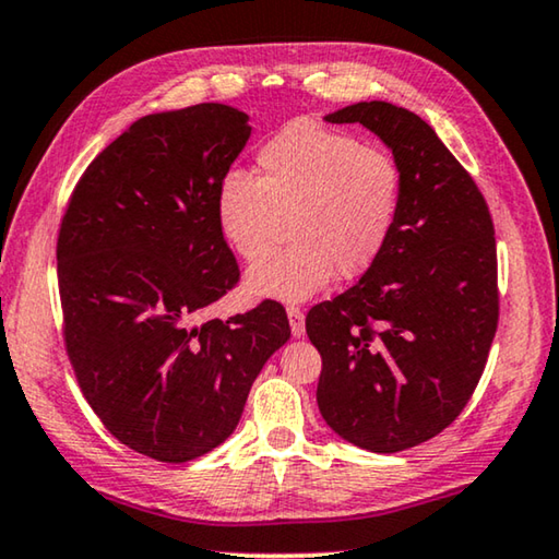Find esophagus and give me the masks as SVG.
Masks as SVG:
<instances>
[{
  "instance_id": "34e87169",
  "label": "esophagus",
  "mask_w": 559,
  "mask_h": 559,
  "mask_svg": "<svg viewBox=\"0 0 559 559\" xmlns=\"http://www.w3.org/2000/svg\"><path fill=\"white\" fill-rule=\"evenodd\" d=\"M288 323H290V333L296 337L306 333V316H302L300 308L288 306Z\"/></svg>"
}]
</instances>
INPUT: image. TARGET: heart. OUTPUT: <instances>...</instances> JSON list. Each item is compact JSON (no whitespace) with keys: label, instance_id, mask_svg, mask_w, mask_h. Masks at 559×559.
<instances>
[{"label":"heart","instance_id":"b5f03b06","mask_svg":"<svg viewBox=\"0 0 559 559\" xmlns=\"http://www.w3.org/2000/svg\"><path fill=\"white\" fill-rule=\"evenodd\" d=\"M402 169L384 150L310 118L278 128L257 150V177L231 169L214 192V222L243 261L271 243L286 216L288 246L246 273L251 296L306 300L335 278H359L390 243Z\"/></svg>","mask_w":559,"mask_h":559}]
</instances>
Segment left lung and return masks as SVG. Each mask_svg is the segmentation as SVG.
Here are the masks:
<instances>
[{
	"label": "left lung",
	"instance_id": "left-lung-1",
	"mask_svg": "<svg viewBox=\"0 0 559 559\" xmlns=\"http://www.w3.org/2000/svg\"><path fill=\"white\" fill-rule=\"evenodd\" d=\"M359 122L392 150L402 206L380 261L308 310L323 357L318 409L337 437L396 453L463 412L498 328V257L488 204L429 122L384 100L325 116Z\"/></svg>",
	"mask_w": 559,
	"mask_h": 559
}]
</instances>
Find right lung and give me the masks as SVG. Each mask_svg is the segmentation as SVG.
Instances as JSON below:
<instances>
[{"mask_svg":"<svg viewBox=\"0 0 559 559\" xmlns=\"http://www.w3.org/2000/svg\"><path fill=\"white\" fill-rule=\"evenodd\" d=\"M249 135V116L222 103L140 118L88 165L61 219L75 380L103 427L155 461H192L229 439L261 367L290 337L276 300L192 323L239 281L214 192Z\"/></svg>","mask_w":559,"mask_h":559,"instance_id":"1","label":"right lung"}]
</instances>
